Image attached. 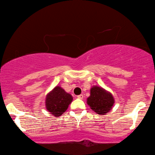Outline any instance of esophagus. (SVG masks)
<instances>
[{
  "label": "esophagus",
  "instance_id": "1",
  "mask_svg": "<svg viewBox=\"0 0 155 155\" xmlns=\"http://www.w3.org/2000/svg\"><path fill=\"white\" fill-rule=\"evenodd\" d=\"M83 97H84V96L82 94H80V95H78V98L80 99H83Z\"/></svg>",
  "mask_w": 155,
  "mask_h": 155
}]
</instances>
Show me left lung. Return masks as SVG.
Segmentation results:
<instances>
[{"label": "left lung", "mask_w": 155, "mask_h": 155, "mask_svg": "<svg viewBox=\"0 0 155 155\" xmlns=\"http://www.w3.org/2000/svg\"><path fill=\"white\" fill-rule=\"evenodd\" d=\"M87 103L97 114L105 115L111 109L114 99L111 93L99 87L94 86L91 88L90 96L87 98Z\"/></svg>", "instance_id": "1"}]
</instances>
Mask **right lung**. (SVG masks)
Returning a JSON list of instances; mask_svg holds the SVG:
<instances>
[{"instance_id": "add662e5", "label": "right lung", "mask_w": 155, "mask_h": 155, "mask_svg": "<svg viewBox=\"0 0 155 155\" xmlns=\"http://www.w3.org/2000/svg\"><path fill=\"white\" fill-rule=\"evenodd\" d=\"M73 101V97L61 87L56 86L46 98V109L55 117L62 115L66 111L70 104Z\"/></svg>"}]
</instances>
